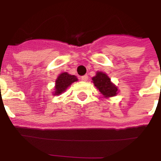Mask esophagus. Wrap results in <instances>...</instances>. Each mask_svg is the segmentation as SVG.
<instances>
[{
    "instance_id": "obj_1",
    "label": "esophagus",
    "mask_w": 161,
    "mask_h": 161,
    "mask_svg": "<svg viewBox=\"0 0 161 161\" xmlns=\"http://www.w3.org/2000/svg\"><path fill=\"white\" fill-rule=\"evenodd\" d=\"M81 80L84 81V82H86L88 80V75H85L81 76Z\"/></svg>"
}]
</instances>
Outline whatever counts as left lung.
<instances>
[{"label": "left lung", "instance_id": "left-lung-1", "mask_svg": "<svg viewBox=\"0 0 161 161\" xmlns=\"http://www.w3.org/2000/svg\"><path fill=\"white\" fill-rule=\"evenodd\" d=\"M94 86L105 97H114L118 93V88L111 82L110 78L103 72L97 73V75L92 78Z\"/></svg>", "mask_w": 161, "mask_h": 161}]
</instances>
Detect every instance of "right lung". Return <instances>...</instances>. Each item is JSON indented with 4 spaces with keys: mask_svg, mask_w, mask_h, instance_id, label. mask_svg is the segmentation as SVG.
<instances>
[{
    "mask_svg": "<svg viewBox=\"0 0 161 161\" xmlns=\"http://www.w3.org/2000/svg\"><path fill=\"white\" fill-rule=\"evenodd\" d=\"M78 79L75 75H71L69 73L64 72L60 75L56 80L55 84L54 95H60L61 92L65 91L66 89L71 85L72 82H76Z\"/></svg>",
    "mask_w": 161,
    "mask_h": 161,
    "instance_id": "right-lung-1",
    "label": "right lung"
}]
</instances>
